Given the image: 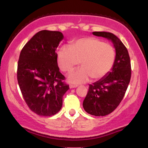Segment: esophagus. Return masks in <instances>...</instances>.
Masks as SVG:
<instances>
[{"instance_id": "1", "label": "esophagus", "mask_w": 148, "mask_h": 148, "mask_svg": "<svg viewBox=\"0 0 148 148\" xmlns=\"http://www.w3.org/2000/svg\"><path fill=\"white\" fill-rule=\"evenodd\" d=\"M78 86H75V85H70V86H69V88H71V89H72V88H76Z\"/></svg>"}]
</instances>
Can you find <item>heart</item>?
<instances>
[{"label":"heart","mask_w":148,"mask_h":148,"mask_svg":"<svg viewBox=\"0 0 148 148\" xmlns=\"http://www.w3.org/2000/svg\"><path fill=\"white\" fill-rule=\"evenodd\" d=\"M82 67L71 73L67 77L69 83L81 84L91 78L102 79L111 72L115 61V51L113 46L95 37L81 38L64 47L57 53L59 68L70 72L80 63Z\"/></svg>","instance_id":"b5f03b06"}]
</instances>
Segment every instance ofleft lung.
I'll list each match as a JSON object with an SVG mask.
<instances>
[{
    "label": "left lung",
    "mask_w": 148,
    "mask_h": 148,
    "mask_svg": "<svg viewBox=\"0 0 148 148\" xmlns=\"http://www.w3.org/2000/svg\"><path fill=\"white\" fill-rule=\"evenodd\" d=\"M95 36L108 39L115 49V61L108 75L90 84L83 102L84 110L95 116L112 113L123 100L131 79L128 51L118 37L108 32H92Z\"/></svg>",
    "instance_id": "1"
}]
</instances>
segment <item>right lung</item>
<instances>
[{"label": "right lung", "instance_id": "add662e5", "mask_svg": "<svg viewBox=\"0 0 148 148\" xmlns=\"http://www.w3.org/2000/svg\"><path fill=\"white\" fill-rule=\"evenodd\" d=\"M64 36L61 32L44 30L25 44L19 56L17 80L25 103L40 116H51L62 106L69 90L59 71L56 53Z\"/></svg>", "mask_w": 148, "mask_h": 148}]
</instances>
